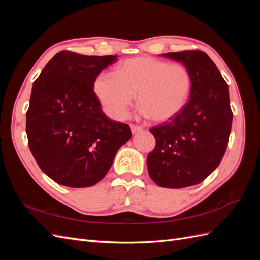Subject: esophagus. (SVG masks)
Listing matches in <instances>:
<instances>
[{"instance_id": "34e87169", "label": "esophagus", "mask_w": 260, "mask_h": 260, "mask_svg": "<svg viewBox=\"0 0 260 260\" xmlns=\"http://www.w3.org/2000/svg\"><path fill=\"white\" fill-rule=\"evenodd\" d=\"M130 129H131V132L133 133V135H136V133L142 131V128L139 127V125H136V124H130Z\"/></svg>"}]
</instances>
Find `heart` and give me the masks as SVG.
Listing matches in <instances>:
<instances>
[{
	"instance_id": "b5f03b06",
	"label": "heart",
	"mask_w": 260,
	"mask_h": 260,
	"mask_svg": "<svg viewBox=\"0 0 260 260\" xmlns=\"http://www.w3.org/2000/svg\"><path fill=\"white\" fill-rule=\"evenodd\" d=\"M192 75L186 66L153 57H136L123 61L115 74L102 73L93 83L96 99L105 113L123 120L137 94L139 112L154 121L176 117L187 103Z\"/></svg>"
}]
</instances>
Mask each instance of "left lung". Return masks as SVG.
<instances>
[{
  "mask_svg": "<svg viewBox=\"0 0 260 260\" xmlns=\"http://www.w3.org/2000/svg\"><path fill=\"white\" fill-rule=\"evenodd\" d=\"M162 57L187 67L192 89L182 111L151 129L156 146L147 156V169L157 185L181 188L199 184L219 166L233 114L228 84L206 53L183 51Z\"/></svg>",
  "mask_w": 260,
  "mask_h": 260,
  "instance_id": "left-lung-1",
  "label": "left lung"
}]
</instances>
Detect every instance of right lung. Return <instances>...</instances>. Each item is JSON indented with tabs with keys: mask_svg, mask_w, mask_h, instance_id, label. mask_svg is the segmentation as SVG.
Listing matches in <instances>:
<instances>
[{
	"mask_svg": "<svg viewBox=\"0 0 260 260\" xmlns=\"http://www.w3.org/2000/svg\"><path fill=\"white\" fill-rule=\"evenodd\" d=\"M117 57L61 51L34 82L26 115L28 144L39 167L58 184H96L132 136L128 124L103 113L93 91L95 78Z\"/></svg>",
	"mask_w": 260,
	"mask_h": 260,
	"instance_id": "right-lung-1",
	"label": "right lung"
}]
</instances>
